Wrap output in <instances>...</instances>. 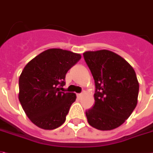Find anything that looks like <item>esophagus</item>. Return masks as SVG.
Here are the masks:
<instances>
[{"instance_id": "1", "label": "esophagus", "mask_w": 153, "mask_h": 153, "mask_svg": "<svg viewBox=\"0 0 153 153\" xmlns=\"http://www.w3.org/2000/svg\"><path fill=\"white\" fill-rule=\"evenodd\" d=\"M76 96H77L78 99H81V96H82V94H76Z\"/></svg>"}]
</instances>
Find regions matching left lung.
<instances>
[{
    "label": "left lung",
    "instance_id": "obj_1",
    "mask_svg": "<svg viewBox=\"0 0 153 153\" xmlns=\"http://www.w3.org/2000/svg\"><path fill=\"white\" fill-rule=\"evenodd\" d=\"M83 56L95 83V103L85 112L88 122L100 130L117 128L137 105L139 85L135 72L112 51H86Z\"/></svg>",
    "mask_w": 153,
    "mask_h": 153
}]
</instances>
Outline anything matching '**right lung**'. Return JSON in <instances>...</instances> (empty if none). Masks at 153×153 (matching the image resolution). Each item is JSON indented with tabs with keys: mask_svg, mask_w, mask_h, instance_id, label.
<instances>
[{
	"mask_svg": "<svg viewBox=\"0 0 153 153\" xmlns=\"http://www.w3.org/2000/svg\"><path fill=\"white\" fill-rule=\"evenodd\" d=\"M81 58V54L71 51L49 49L23 68L19 80V100L27 117L36 126L53 130L64 123L76 96L61 90L68 71Z\"/></svg>",
	"mask_w": 153,
	"mask_h": 153,
	"instance_id": "add662e5",
	"label": "right lung"
}]
</instances>
